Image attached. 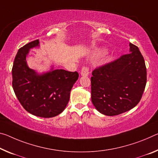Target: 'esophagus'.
Masks as SVG:
<instances>
[{"label": "esophagus", "instance_id": "34e87169", "mask_svg": "<svg viewBox=\"0 0 158 158\" xmlns=\"http://www.w3.org/2000/svg\"><path fill=\"white\" fill-rule=\"evenodd\" d=\"M89 74V66H84L81 70V76H87Z\"/></svg>", "mask_w": 158, "mask_h": 158}]
</instances>
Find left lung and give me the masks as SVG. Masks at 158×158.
<instances>
[{"instance_id": "obj_1", "label": "left lung", "mask_w": 158, "mask_h": 158, "mask_svg": "<svg viewBox=\"0 0 158 158\" xmlns=\"http://www.w3.org/2000/svg\"><path fill=\"white\" fill-rule=\"evenodd\" d=\"M92 72L91 101L98 111L114 116L129 111L141 101L147 81L146 67L139 48Z\"/></svg>"}]
</instances>
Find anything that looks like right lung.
<instances>
[{
    "label": "right lung",
    "mask_w": 158,
    "mask_h": 158,
    "mask_svg": "<svg viewBox=\"0 0 158 158\" xmlns=\"http://www.w3.org/2000/svg\"><path fill=\"white\" fill-rule=\"evenodd\" d=\"M39 44L37 39L19 49L12 69V84L17 99L27 112L49 118L60 114L65 108L79 74L55 69L43 75L36 74L27 66L26 56L29 49Z\"/></svg>",
    "instance_id": "add662e5"
}]
</instances>
